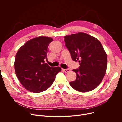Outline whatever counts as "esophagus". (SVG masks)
Returning a JSON list of instances; mask_svg holds the SVG:
<instances>
[{
	"instance_id": "1",
	"label": "esophagus",
	"mask_w": 122,
	"mask_h": 122,
	"mask_svg": "<svg viewBox=\"0 0 122 122\" xmlns=\"http://www.w3.org/2000/svg\"><path fill=\"white\" fill-rule=\"evenodd\" d=\"M62 70H63V71H64L65 73H69V72H70V70L69 69H62Z\"/></svg>"
}]
</instances>
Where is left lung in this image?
Segmentation results:
<instances>
[{
  "label": "left lung",
  "instance_id": "8db88e82",
  "mask_svg": "<svg viewBox=\"0 0 122 122\" xmlns=\"http://www.w3.org/2000/svg\"><path fill=\"white\" fill-rule=\"evenodd\" d=\"M64 38L72 59L80 62L79 68L72 70L77 77L70 85L82 93L93 90L104 78L107 65V54L101 43L84 32L66 36Z\"/></svg>",
  "mask_w": 122,
  "mask_h": 122
}]
</instances>
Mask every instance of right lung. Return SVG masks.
I'll return each mask as SVG.
<instances>
[{
  "label": "right lung",
  "mask_w": 122,
  "mask_h": 122,
  "mask_svg": "<svg viewBox=\"0 0 122 122\" xmlns=\"http://www.w3.org/2000/svg\"><path fill=\"white\" fill-rule=\"evenodd\" d=\"M53 39L39 36L28 40L18 50L14 62L18 80L28 91L38 93L45 91L53 83L60 67H50L45 63L48 47Z\"/></svg>",
  "instance_id": "obj_1"
}]
</instances>
